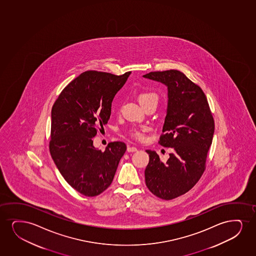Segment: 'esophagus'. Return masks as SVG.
I'll return each instance as SVG.
<instances>
[{
    "mask_svg": "<svg viewBox=\"0 0 256 256\" xmlns=\"http://www.w3.org/2000/svg\"><path fill=\"white\" fill-rule=\"evenodd\" d=\"M127 152H138V148L134 147V146H128L127 147Z\"/></svg>",
    "mask_w": 256,
    "mask_h": 256,
    "instance_id": "1",
    "label": "esophagus"
}]
</instances>
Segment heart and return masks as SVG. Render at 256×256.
Wrapping results in <instances>:
<instances>
[{
	"label": "heart",
	"instance_id": "1",
	"mask_svg": "<svg viewBox=\"0 0 256 256\" xmlns=\"http://www.w3.org/2000/svg\"><path fill=\"white\" fill-rule=\"evenodd\" d=\"M150 100L158 101V97L153 92H144L140 94V96H138V100H140V104L144 103L146 101ZM132 134L134 138H136L138 140H144V129H142V128H141V129H134Z\"/></svg>",
	"mask_w": 256,
	"mask_h": 256
}]
</instances>
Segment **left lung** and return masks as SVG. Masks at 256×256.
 <instances>
[{"instance_id": "obj_1", "label": "left lung", "mask_w": 256, "mask_h": 256, "mask_svg": "<svg viewBox=\"0 0 256 256\" xmlns=\"http://www.w3.org/2000/svg\"><path fill=\"white\" fill-rule=\"evenodd\" d=\"M144 77L168 88L167 114L158 144L174 150L166 162L154 150H146L150 156L146 186L156 196L172 200L188 192L201 178L214 122L204 91L182 72H150Z\"/></svg>"}]
</instances>
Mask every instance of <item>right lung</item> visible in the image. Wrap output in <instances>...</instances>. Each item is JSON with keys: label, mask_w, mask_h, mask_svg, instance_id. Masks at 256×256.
Masks as SVG:
<instances>
[{"label": "right lung", "mask_w": 256, "mask_h": 256, "mask_svg": "<svg viewBox=\"0 0 256 256\" xmlns=\"http://www.w3.org/2000/svg\"><path fill=\"white\" fill-rule=\"evenodd\" d=\"M130 72L120 76L82 72L52 106L49 142L52 160L68 184L86 196H98L110 186L126 150L124 142H112L101 152L94 147L92 138L108 122L112 102Z\"/></svg>", "instance_id": "right-lung-1"}]
</instances>
